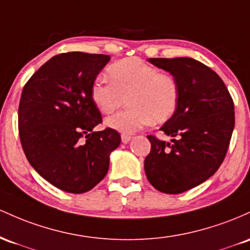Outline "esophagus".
I'll use <instances>...</instances> for the list:
<instances>
[{"instance_id":"obj_1","label":"esophagus","mask_w":250,"mask_h":250,"mask_svg":"<svg viewBox=\"0 0 250 250\" xmlns=\"http://www.w3.org/2000/svg\"><path fill=\"white\" fill-rule=\"evenodd\" d=\"M131 140V136L130 134H125V133H123L122 134V142L124 143V144H126V143H128Z\"/></svg>"}]
</instances>
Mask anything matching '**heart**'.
<instances>
[{"mask_svg": "<svg viewBox=\"0 0 250 250\" xmlns=\"http://www.w3.org/2000/svg\"><path fill=\"white\" fill-rule=\"evenodd\" d=\"M107 77L95 78L91 86V99L104 114L114 112L127 97L130 108L106 119V125L124 133H132L167 122L177 110L179 86L170 73L161 72L139 58H126L112 63Z\"/></svg>", "mask_w": 250, "mask_h": 250, "instance_id": "b5f03b06", "label": "heart"}]
</instances>
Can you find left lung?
I'll use <instances>...</instances> for the list:
<instances>
[{
	"mask_svg": "<svg viewBox=\"0 0 250 250\" xmlns=\"http://www.w3.org/2000/svg\"><path fill=\"white\" fill-rule=\"evenodd\" d=\"M148 61L175 77L179 102L159 128L177 139L170 144L148 134L151 151L144 162L145 173L158 191L182 193L211 177L226 158L235 126L234 102L217 73L195 59Z\"/></svg>",
	"mask_w": 250,
	"mask_h": 250,
	"instance_id": "left-lung-1",
	"label": "left lung"
}]
</instances>
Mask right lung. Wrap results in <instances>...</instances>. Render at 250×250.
I'll return each mask as SVG.
<instances>
[{
    "label": "right lung",
    "instance_id": "add662e5",
    "mask_svg": "<svg viewBox=\"0 0 250 250\" xmlns=\"http://www.w3.org/2000/svg\"><path fill=\"white\" fill-rule=\"evenodd\" d=\"M110 57L81 52L55 55L30 77L19 105V134L28 162L62 191L83 193L105 177L120 134L103 123L91 86Z\"/></svg>",
    "mask_w": 250,
    "mask_h": 250
}]
</instances>
